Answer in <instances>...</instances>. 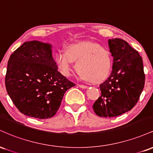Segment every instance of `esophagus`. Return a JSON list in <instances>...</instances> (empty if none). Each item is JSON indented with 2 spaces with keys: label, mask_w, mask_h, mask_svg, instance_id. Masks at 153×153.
Segmentation results:
<instances>
[{
  "label": "esophagus",
  "mask_w": 153,
  "mask_h": 153,
  "mask_svg": "<svg viewBox=\"0 0 153 153\" xmlns=\"http://www.w3.org/2000/svg\"><path fill=\"white\" fill-rule=\"evenodd\" d=\"M79 87L80 88H83V89H85V88H87V86L86 85H80V84H79V85H78Z\"/></svg>",
  "instance_id": "1"
}]
</instances>
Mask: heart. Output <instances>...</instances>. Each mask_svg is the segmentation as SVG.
<instances>
[{
  "label": "heart",
  "mask_w": 153,
  "mask_h": 153,
  "mask_svg": "<svg viewBox=\"0 0 153 153\" xmlns=\"http://www.w3.org/2000/svg\"><path fill=\"white\" fill-rule=\"evenodd\" d=\"M55 62L59 72L68 76L75 63V71L82 80L96 82L105 80L112 67L110 52L99 44L89 41L79 42L59 51L55 54Z\"/></svg>",
  "instance_id": "obj_1"
}]
</instances>
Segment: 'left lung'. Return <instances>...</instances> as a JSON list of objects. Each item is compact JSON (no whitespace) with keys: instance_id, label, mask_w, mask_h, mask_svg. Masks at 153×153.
Listing matches in <instances>:
<instances>
[{"instance_id":"8db88e82","label":"left lung","mask_w":153,"mask_h":153,"mask_svg":"<svg viewBox=\"0 0 153 153\" xmlns=\"http://www.w3.org/2000/svg\"><path fill=\"white\" fill-rule=\"evenodd\" d=\"M113 56L110 76L100 85L101 95L93 105L101 117H114L129 111L137 103L145 85L143 59L136 50L121 39L108 40Z\"/></svg>"}]
</instances>
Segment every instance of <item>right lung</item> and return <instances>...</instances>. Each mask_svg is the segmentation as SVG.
Masks as SVG:
<instances>
[{
    "instance_id": "1",
    "label": "right lung",
    "mask_w": 153,
    "mask_h": 153,
    "mask_svg": "<svg viewBox=\"0 0 153 153\" xmlns=\"http://www.w3.org/2000/svg\"><path fill=\"white\" fill-rule=\"evenodd\" d=\"M51 48L50 44L26 42L8 59L7 93L19 111L28 117H52L66 91L75 85L57 71Z\"/></svg>"
}]
</instances>
